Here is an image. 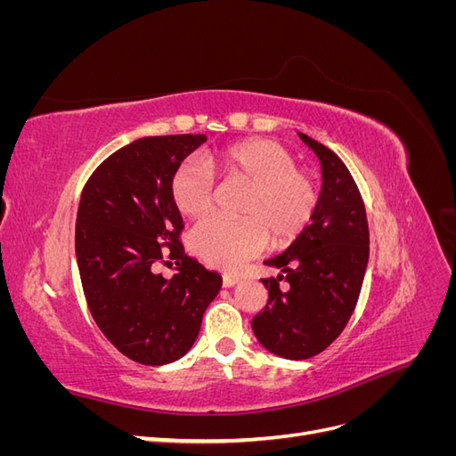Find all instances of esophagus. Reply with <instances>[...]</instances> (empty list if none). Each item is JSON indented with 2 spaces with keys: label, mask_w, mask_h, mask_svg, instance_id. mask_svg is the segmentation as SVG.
I'll use <instances>...</instances> for the list:
<instances>
[{
  "label": "esophagus",
  "mask_w": 456,
  "mask_h": 456,
  "mask_svg": "<svg viewBox=\"0 0 456 456\" xmlns=\"http://www.w3.org/2000/svg\"><path fill=\"white\" fill-rule=\"evenodd\" d=\"M236 283H240L238 275H233V273H224V275H223V285H224V287H233Z\"/></svg>",
  "instance_id": "34e87169"
}]
</instances>
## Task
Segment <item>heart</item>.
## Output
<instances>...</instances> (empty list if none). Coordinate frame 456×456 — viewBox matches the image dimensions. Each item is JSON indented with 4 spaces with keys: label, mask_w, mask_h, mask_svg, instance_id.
<instances>
[{
    "label": "heart",
    "mask_w": 456,
    "mask_h": 456,
    "mask_svg": "<svg viewBox=\"0 0 456 456\" xmlns=\"http://www.w3.org/2000/svg\"><path fill=\"white\" fill-rule=\"evenodd\" d=\"M241 181L251 190L243 218L211 216L190 236L194 253L209 266L236 270L270 243H289L306 230L320 203L314 176L297 169V158L280 142L247 139L203 158L184 159L171 178V196L181 215L200 218L211 211L216 176Z\"/></svg>",
    "instance_id": "1"
}]
</instances>
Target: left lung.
Returning <instances> with one entry per match:
<instances>
[{"instance_id":"left-lung-1","label":"left lung","mask_w":456,"mask_h":456,"mask_svg":"<svg viewBox=\"0 0 456 456\" xmlns=\"http://www.w3.org/2000/svg\"><path fill=\"white\" fill-rule=\"evenodd\" d=\"M298 136L322 163L320 203L312 224L291 247L265 260L280 275L262 280L268 302L253 317L258 342L287 360H308L342 333L360 298L369 260L367 215L354 176L333 150L305 133Z\"/></svg>"}]
</instances>
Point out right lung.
<instances>
[{
	"mask_svg": "<svg viewBox=\"0 0 456 456\" xmlns=\"http://www.w3.org/2000/svg\"><path fill=\"white\" fill-rule=\"evenodd\" d=\"M205 134L144 136L108 156L81 191L76 256L94 323L129 360L165 365L196 342L223 278L184 253L171 196L178 165ZM175 259L171 281L155 273Z\"/></svg>",
	"mask_w": 456,
	"mask_h": 456,
	"instance_id": "add662e5",
	"label": "right lung"
}]
</instances>
